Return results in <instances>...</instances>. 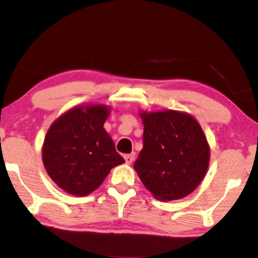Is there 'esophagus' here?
Masks as SVG:
<instances>
[{"instance_id": "34e87169", "label": "esophagus", "mask_w": 258, "mask_h": 258, "mask_svg": "<svg viewBox=\"0 0 258 258\" xmlns=\"http://www.w3.org/2000/svg\"><path fill=\"white\" fill-rule=\"evenodd\" d=\"M123 158H125V161H126V164H131V162L133 161V160H135V154L133 153H131V154H126L125 156H123Z\"/></svg>"}]
</instances>
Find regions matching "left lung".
Returning <instances> with one entry per match:
<instances>
[{"mask_svg": "<svg viewBox=\"0 0 258 258\" xmlns=\"http://www.w3.org/2000/svg\"><path fill=\"white\" fill-rule=\"evenodd\" d=\"M143 149L135 167L155 199L178 200L195 190L210 164V146L190 114L178 110L141 111Z\"/></svg>", "mask_w": 258, "mask_h": 258, "instance_id": "left-lung-1", "label": "left lung"}]
</instances>
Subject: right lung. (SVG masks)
Instances as JSON below:
<instances>
[{"label": "right lung", "instance_id": "add662e5", "mask_svg": "<svg viewBox=\"0 0 258 258\" xmlns=\"http://www.w3.org/2000/svg\"><path fill=\"white\" fill-rule=\"evenodd\" d=\"M105 104L74 106L47 131L42 161L53 182L68 194L86 197L99 188L112 167L125 162L105 131Z\"/></svg>", "mask_w": 258, "mask_h": 258}]
</instances>
